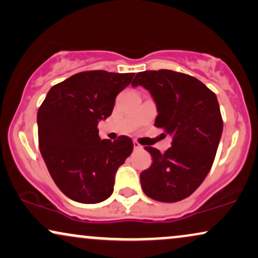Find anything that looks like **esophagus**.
Returning a JSON list of instances; mask_svg holds the SVG:
<instances>
[{
  "label": "esophagus",
  "instance_id": "34e87169",
  "mask_svg": "<svg viewBox=\"0 0 258 258\" xmlns=\"http://www.w3.org/2000/svg\"><path fill=\"white\" fill-rule=\"evenodd\" d=\"M133 148H135V150H139V149H142V145L135 140V142H133Z\"/></svg>",
  "mask_w": 258,
  "mask_h": 258
}]
</instances>
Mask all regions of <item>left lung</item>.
<instances>
[{
	"label": "left lung",
	"mask_w": 258,
	"mask_h": 258,
	"mask_svg": "<svg viewBox=\"0 0 258 258\" xmlns=\"http://www.w3.org/2000/svg\"><path fill=\"white\" fill-rule=\"evenodd\" d=\"M133 87L151 94L158 115L155 126L172 136L164 153L145 146L151 167L140 174L143 191L161 202L188 198L206 178L223 133V118L216 94L201 81L172 70L138 73Z\"/></svg>",
	"instance_id": "8db88e82"
}]
</instances>
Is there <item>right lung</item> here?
<instances>
[{
  "instance_id": "obj_1",
  "label": "right lung",
  "mask_w": 258,
  "mask_h": 258,
  "mask_svg": "<svg viewBox=\"0 0 258 258\" xmlns=\"http://www.w3.org/2000/svg\"><path fill=\"white\" fill-rule=\"evenodd\" d=\"M135 74L83 71L48 90L38 110L39 149L52 180L71 200L97 204L113 193L115 172L133 150L132 139L101 140L97 123Z\"/></svg>"
}]
</instances>
